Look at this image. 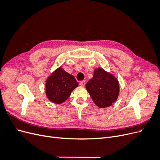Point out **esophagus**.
Segmentation results:
<instances>
[{"label":"esophagus","mask_w":160,"mask_h":160,"mask_svg":"<svg viewBox=\"0 0 160 160\" xmlns=\"http://www.w3.org/2000/svg\"><path fill=\"white\" fill-rule=\"evenodd\" d=\"M85 83H86V81H80V85L82 86V87H84L85 85Z\"/></svg>","instance_id":"34e87169"}]
</instances>
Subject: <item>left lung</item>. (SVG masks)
<instances>
[{
	"label": "left lung",
	"instance_id": "1",
	"mask_svg": "<svg viewBox=\"0 0 160 160\" xmlns=\"http://www.w3.org/2000/svg\"><path fill=\"white\" fill-rule=\"evenodd\" d=\"M93 102L100 108L111 106L118 99L119 93L118 80L102 68L94 70L93 77L86 84Z\"/></svg>",
	"mask_w": 160,
	"mask_h": 160
}]
</instances>
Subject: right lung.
I'll return each instance as SVG.
<instances>
[{
	"instance_id": "obj_1",
	"label": "right lung",
	"mask_w": 160,
	"mask_h": 160,
	"mask_svg": "<svg viewBox=\"0 0 160 160\" xmlns=\"http://www.w3.org/2000/svg\"><path fill=\"white\" fill-rule=\"evenodd\" d=\"M78 85L79 83L73 75L59 67L46 80L47 98L52 103L61 104L69 98L71 92Z\"/></svg>"
}]
</instances>
